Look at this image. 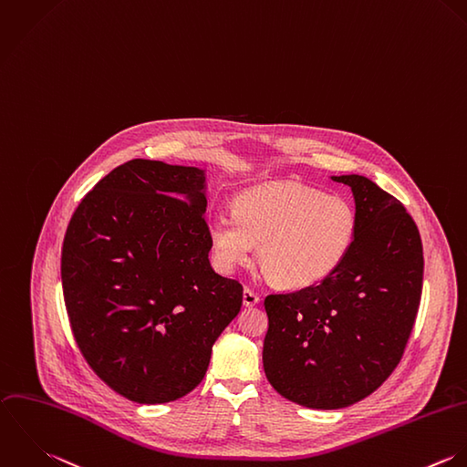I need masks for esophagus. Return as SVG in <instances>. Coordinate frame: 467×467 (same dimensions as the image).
I'll list each match as a JSON object with an SVG mask.
<instances>
[{"label": "esophagus", "mask_w": 467, "mask_h": 467, "mask_svg": "<svg viewBox=\"0 0 467 467\" xmlns=\"http://www.w3.org/2000/svg\"><path fill=\"white\" fill-rule=\"evenodd\" d=\"M243 303H244V306H255V305L261 303V296L255 290H252V288H244Z\"/></svg>", "instance_id": "34e87169"}]
</instances>
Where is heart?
Here are the masks:
<instances>
[{
  "label": "heart",
  "instance_id": "1",
  "mask_svg": "<svg viewBox=\"0 0 467 467\" xmlns=\"http://www.w3.org/2000/svg\"><path fill=\"white\" fill-rule=\"evenodd\" d=\"M206 228L224 270L246 263L261 243L259 263L266 275L286 288H306L342 265L358 217L349 199L286 181L241 192L234 212L213 210Z\"/></svg>",
  "mask_w": 467,
  "mask_h": 467
}]
</instances>
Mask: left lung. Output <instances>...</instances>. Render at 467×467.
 I'll return each mask as SVG.
<instances>
[{
  "label": "left lung",
  "instance_id": "obj_1",
  "mask_svg": "<svg viewBox=\"0 0 467 467\" xmlns=\"http://www.w3.org/2000/svg\"><path fill=\"white\" fill-rule=\"evenodd\" d=\"M355 197L358 228L342 265L318 285L265 299L266 379L285 399L338 410L371 395L400 362L422 296L419 228L364 175H333Z\"/></svg>",
  "mask_w": 467,
  "mask_h": 467
}]
</instances>
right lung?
<instances>
[{
  "instance_id": "right-lung-1",
  "label": "right lung",
  "mask_w": 467,
  "mask_h": 467,
  "mask_svg": "<svg viewBox=\"0 0 467 467\" xmlns=\"http://www.w3.org/2000/svg\"><path fill=\"white\" fill-rule=\"evenodd\" d=\"M204 170L132 159L76 208L61 281L74 338L96 375L140 404L190 393L243 305L213 272Z\"/></svg>"
}]
</instances>
